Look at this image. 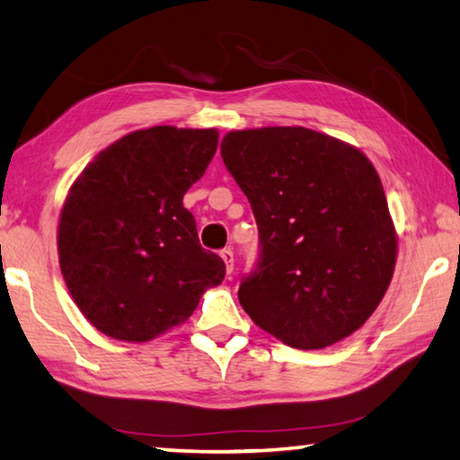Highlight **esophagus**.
<instances>
[{
  "label": "esophagus",
  "instance_id": "esophagus-1",
  "mask_svg": "<svg viewBox=\"0 0 460 460\" xmlns=\"http://www.w3.org/2000/svg\"><path fill=\"white\" fill-rule=\"evenodd\" d=\"M220 257L226 262V270L232 273V270H234V252H232L230 248H224V251L220 252Z\"/></svg>",
  "mask_w": 460,
  "mask_h": 460
}]
</instances>
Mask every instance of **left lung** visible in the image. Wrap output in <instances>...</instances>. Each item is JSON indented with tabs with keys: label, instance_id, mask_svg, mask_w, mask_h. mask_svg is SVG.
<instances>
[{
	"label": "left lung",
	"instance_id": "8db88e82",
	"mask_svg": "<svg viewBox=\"0 0 460 460\" xmlns=\"http://www.w3.org/2000/svg\"><path fill=\"white\" fill-rule=\"evenodd\" d=\"M220 150L259 226V265L238 289L244 312L301 350L357 332L385 296L397 259L373 163L301 126L232 130Z\"/></svg>",
	"mask_w": 460,
	"mask_h": 460
}]
</instances>
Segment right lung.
Masks as SVG:
<instances>
[{"label": "right lung", "mask_w": 460, "mask_h": 460, "mask_svg": "<svg viewBox=\"0 0 460 460\" xmlns=\"http://www.w3.org/2000/svg\"><path fill=\"white\" fill-rule=\"evenodd\" d=\"M217 130L153 126L83 169L58 220L60 273L102 334L146 342L183 323L226 265L203 251L183 195L206 172Z\"/></svg>", "instance_id": "1"}]
</instances>
